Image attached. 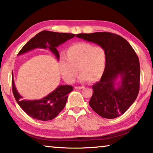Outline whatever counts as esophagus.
Returning <instances> with one entry per match:
<instances>
[{"label": "esophagus", "instance_id": "34e87169", "mask_svg": "<svg viewBox=\"0 0 153 153\" xmlns=\"http://www.w3.org/2000/svg\"><path fill=\"white\" fill-rule=\"evenodd\" d=\"M84 86H76V87H75V88H76V89H82V88H84Z\"/></svg>", "mask_w": 153, "mask_h": 153}]
</instances>
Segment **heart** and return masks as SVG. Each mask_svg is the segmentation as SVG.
Segmentation results:
<instances>
[{"label": "heart", "instance_id": "heart-1", "mask_svg": "<svg viewBox=\"0 0 153 153\" xmlns=\"http://www.w3.org/2000/svg\"><path fill=\"white\" fill-rule=\"evenodd\" d=\"M106 53L100 46H94L88 42H77L67 48L66 55L59 56V67L62 77L67 82H73L78 71L79 80L95 82L104 74L106 67Z\"/></svg>", "mask_w": 153, "mask_h": 153}]
</instances>
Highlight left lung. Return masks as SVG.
I'll list each match as a JSON object with an SVG mask.
<instances>
[{
	"label": "left lung",
	"instance_id": "left-lung-1",
	"mask_svg": "<svg viewBox=\"0 0 153 153\" xmlns=\"http://www.w3.org/2000/svg\"><path fill=\"white\" fill-rule=\"evenodd\" d=\"M77 38L104 49L106 67L98 82L92 86L89 105L103 118L114 119L126 112L138 97L140 68L138 56L129 43L111 32L79 33ZM119 76L121 80L116 83Z\"/></svg>",
	"mask_w": 153,
	"mask_h": 153
}]
</instances>
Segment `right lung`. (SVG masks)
<instances>
[{
    "label": "right lung",
    "mask_w": 153,
    "mask_h": 153,
    "mask_svg": "<svg viewBox=\"0 0 153 153\" xmlns=\"http://www.w3.org/2000/svg\"><path fill=\"white\" fill-rule=\"evenodd\" d=\"M76 34L42 31L25 44L17 55H21L35 48H48L59 60L56 47L75 37ZM12 88L14 97L19 107L31 117L40 121H48L55 118L65 106L68 94L73 90L70 85L59 86L46 97L40 100H23L15 88L12 72Z\"/></svg>",
    "instance_id": "add662e5"
}]
</instances>
